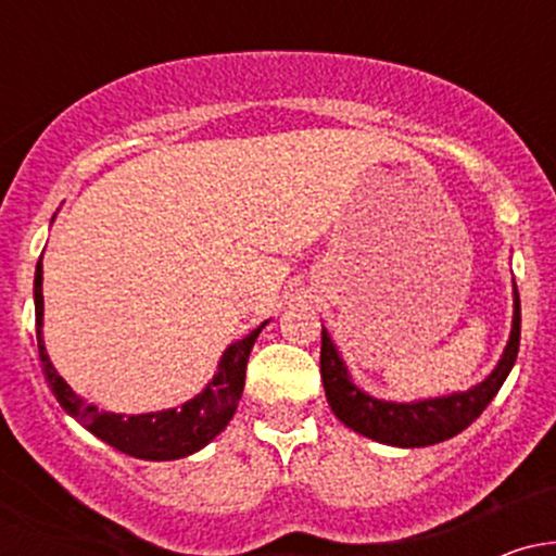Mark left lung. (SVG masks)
Segmentation results:
<instances>
[{
    "mask_svg": "<svg viewBox=\"0 0 556 556\" xmlns=\"http://www.w3.org/2000/svg\"><path fill=\"white\" fill-rule=\"evenodd\" d=\"M520 348V295L515 287V316L513 334H509L507 348H504L502 361L491 371L489 379L460 394L420 402H384L368 397L350 381L348 368L331 344L327 329H321V379L324 392L334 410V416L363 437L376 439L381 444L392 446H429L444 439L457 437L468 429L473 420L486 410V405L500 392L507 374L513 371L515 358Z\"/></svg>",
    "mask_w": 556,
    "mask_h": 556,
    "instance_id": "8db88e82",
    "label": "left lung"
}]
</instances>
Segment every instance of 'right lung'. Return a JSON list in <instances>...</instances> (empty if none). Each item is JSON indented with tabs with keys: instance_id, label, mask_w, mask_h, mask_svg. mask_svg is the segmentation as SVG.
<instances>
[{
	"instance_id": "right-lung-1",
	"label": "right lung",
	"mask_w": 556,
	"mask_h": 556,
	"mask_svg": "<svg viewBox=\"0 0 556 556\" xmlns=\"http://www.w3.org/2000/svg\"><path fill=\"white\" fill-rule=\"evenodd\" d=\"M41 279L43 269L41 261L36 266V340H38V358H41L43 376H47L49 387H52L56 402L78 418L93 437L106 442L114 450L125 452L130 457L140 460H177V457L193 455V452L206 446L212 439L229 424V418L238 410V402L242 397V387H245V366L248 355H251L253 342L264 329H253L245 340L229 344L227 353L222 355L219 374L214 381L203 389L198 397L185 402L180 410H162V413H146V416H117V413H104L99 407L86 405V400L78 397L65 384L60 374L54 371L52 361H49L47 348L41 340V324H43V295H41Z\"/></svg>"
}]
</instances>
